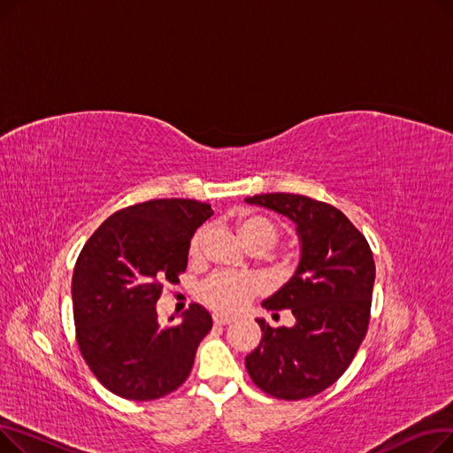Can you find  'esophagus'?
<instances>
[{
	"label": "esophagus",
	"instance_id": "1",
	"mask_svg": "<svg viewBox=\"0 0 453 453\" xmlns=\"http://www.w3.org/2000/svg\"><path fill=\"white\" fill-rule=\"evenodd\" d=\"M212 321H214V325H231L233 323L231 318H226V316H220V314H214Z\"/></svg>",
	"mask_w": 453,
	"mask_h": 453
}]
</instances>
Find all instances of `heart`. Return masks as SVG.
<instances>
[{"instance_id": "obj_1", "label": "heart", "mask_w": 453, "mask_h": 453, "mask_svg": "<svg viewBox=\"0 0 453 453\" xmlns=\"http://www.w3.org/2000/svg\"><path fill=\"white\" fill-rule=\"evenodd\" d=\"M239 234L242 242L253 251H266L273 248L280 239V226L263 214H250L239 220ZM209 236V227H200L190 236L187 255L190 260H200L203 246ZM260 288L257 277L250 273H214L205 279L200 288V299L220 314H233L253 297Z\"/></svg>"}]
</instances>
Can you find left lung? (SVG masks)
Masks as SVG:
<instances>
[{
    "label": "left lung",
    "instance_id": "obj_1",
    "mask_svg": "<svg viewBox=\"0 0 453 453\" xmlns=\"http://www.w3.org/2000/svg\"><path fill=\"white\" fill-rule=\"evenodd\" d=\"M297 224L301 263L294 277L263 303L292 311L294 326L257 319L263 340L246 356L253 384L280 400L311 398L347 371L371 319L374 258L365 236L334 205L301 195L246 198Z\"/></svg>",
    "mask_w": 453,
    "mask_h": 453
}]
</instances>
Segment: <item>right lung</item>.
I'll list each match as a JSON object with an SVG mask.
<instances>
[{"instance_id":"obj_1","label":"right lung","mask_w":453,"mask_h":453,"mask_svg":"<svg viewBox=\"0 0 453 453\" xmlns=\"http://www.w3.org/2000/svg\"><path fill=\"white\" fill-rule=\"evenodd\" d=\"M211 214L196 200H149L113 212L84 244L71 280L75 334L113 395L156 400L188 378L212 319L193 303L180 325H159L156 303L165 282L180 280L190 236Z\"/></svg>"}]
</instances>
